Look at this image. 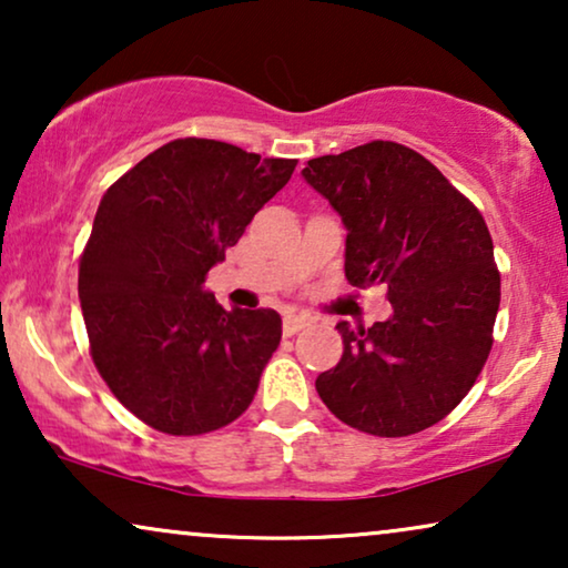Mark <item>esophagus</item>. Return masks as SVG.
<instances>
[{
	"mask_svg": "<svg viewBox=\"0 0 568 568\" xmlns=\"http://www.w3.org/2000/svg\"><path fill=\"white\" fill-rule=\"evenodd\" d=\"M307 325V315H300V313H290L284 315V323H282V331L284 336H294V333L302 331Z\"/></svg>",
	"mask_w": 568,
	"mask_h": 568,
	"instance_id": "obj_1",
	"label": "esophagus"
}]
</instances>
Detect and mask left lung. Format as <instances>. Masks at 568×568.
Wrapping results in <instances>:
<instances>
[{"instance_id":"1","label":"left lung","mask_w":568,"mask_h":568,"mask_svg":"<svg viewBox=\"0 0 568 568\" xmlns=\"http://www.w3.org/2000/svg\"><path fill=\"white\" fill-rule=\"evenodd\" d=\"M302 178L346 227V278L383 284L393 315L338 323L344 354L315 387L341 422L408 437L442 422L491 352L501 276L484 216L429 160L369 142L307 162Z\"/></svg>"}]
</instances>
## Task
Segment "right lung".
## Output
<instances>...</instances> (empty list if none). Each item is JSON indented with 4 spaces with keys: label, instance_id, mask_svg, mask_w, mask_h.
Masks as SVG:
<instances>
[{
    "label": "right lung",
    "instance_id": "add662e5",
    "mask_svg": "<svg viewBox=\"0 0 568 568\" xmlns=\"http://www.w3.org/2000/svg\"><path fill=\"white\" fill-rule=\"evenodd\" d=\"M294 165L214 139H175L100 199L80 261L90 354L115 398L152 429L196 437L251 406L282 317L224 310L204 282Z\"/></svg>",
    "mask_w": 568,
    "mask_h": 568
}]
</instances>
